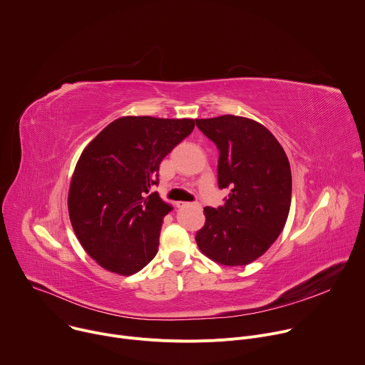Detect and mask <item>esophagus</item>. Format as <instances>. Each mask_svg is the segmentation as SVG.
<instances>
[{
	"instance_id": "obj_1",
	"label": "esophagus",
	"mask_w": 365,
	"mask_h": 365,
	"mask_svg": "<svg viewBox=\"0 0 365 365\" xmlns=\"http://www.w3.org/2000/svg\"><path fill=\"white\" fill-rule=\"evenodd\" d=\"M189 206L200 207V205H199L197 202H179V203H178V207H189Z\"/></svg>"
}]
</instances>
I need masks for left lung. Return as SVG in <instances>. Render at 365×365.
Instances as JSON below:
<instances>
[{"instance_id": "8db88e82", "label": "left lung", "mask_w": 365, "mask_h": 365, "mask_svg": "<svg viewBox=\"0 0 365 365\" xmlns=\"http://www.w3.org/2000/svg\"><path fill=\"white\" fill-rule=\"evenodd\" d=\"M195 121L218 147V186L230 190L222 206L203 207L197 247L224 266L250 264L284 228L292 200L287 155L276 137L252 120L222 115Z\"/></svg>"}]
</instances>
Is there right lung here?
<instances>
[{"mask_svg":"<svg viewBox=\"0 0 365 365\" xmlns=\"http://www.w3.org/2000/svg\"><path fill=\"white\" fill-rule=\"evenodd\" d=\"M195 128L193 120L123 117L83 150L69 189L73 231L95 262L130 276L159 250L163 218L170 211L158 192L159 168Z\"/></svg>","mask_w":365,"mask_h":365,"instance_id":"1","label":"right lung"}]
</instances>
